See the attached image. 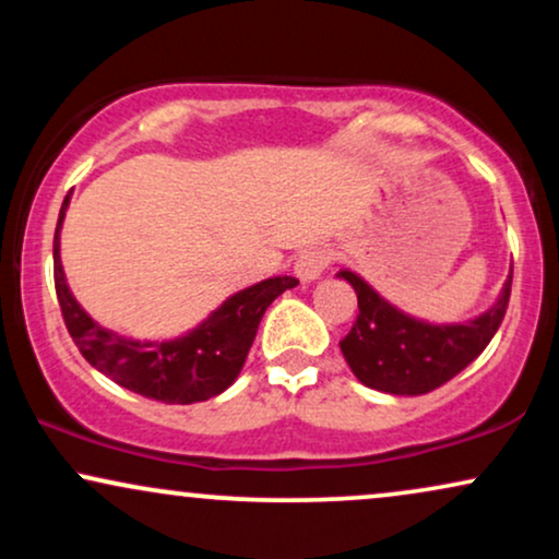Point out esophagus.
I'll return each mask as SVG.
<instances>
[{"label":"esophagus","instance_id":"esophagus-1","mask_svg":"<svg viewBox=\"0 0 559 559\" xmlns=\"http://www.w3.org/2000/svg\"><path fill=\"white\" fill-rule=\"evenodd\" d=\"M325 267H329V254H325L323 249H305L297 258V262H294V273H297V278L305 281V284L318 281Z\"/></svg>","mask_w":559,"mask_h":559}]
</instances>
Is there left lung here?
<instances>
[{"instance_id": "1", "label": "left lung", "mask_w": 559, "mask_h": 559, "mask_svg": "<svg viewBox=\"0 0 559 559\" xmlns=\"http://www.w3.org/2000/svg\"><path fill=\"white\" fill-rule=\"evenodd\" d=\"M338 278L352 284L360 307L352 331L338 342L344 360L365 386L402 396L428 394L444 386L449 378L476 360L502 325L512 286L510 275L491 310L476 320L433 325L404 316L346 267L338 271Z\"/></svg>"}]
</instances>
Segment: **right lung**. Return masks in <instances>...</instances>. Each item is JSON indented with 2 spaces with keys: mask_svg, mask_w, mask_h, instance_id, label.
Segmentation results:
<instances>
[{
  "mask_svg": "<svg viewBox=\"0 0 559 559\" xmlns=\"http://www.w3.org/2000/svg\"><path fill=\"white\" fill-rule=\"evenodd\" d=\"M70 194L60 207L55 230V288L62 318L81 355L99 373L133 394L165 404L204 402L226 391L241 373L258 325L275 297L299 284L292 275H275L243 288L223 301L207 320L170 342H133L102 329L70 294L60 262V228Z\"/></svg>",
  "mask_w": 559,
  "mask_h": 559,
  "instance_id": "1",
  "label": "right lung"
}]
</instances>
